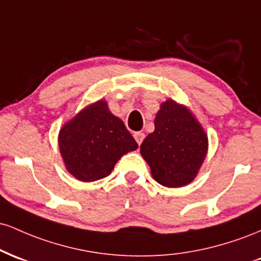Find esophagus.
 Returning <instances> with one entry per match:
<instances>
[{
    "mask_svg": "<svg viewBox=\"0 0 261 261\" xmlns=\"http://www.w3.org/2000/svg\"><path fill=\"white\" fill-rule=\"evenodd\" d=\"M134 137H135V140H136L137 145L140 146L141 143H142L143 139H145V134H143V133H135L134 134Z\"/></svg>",
    "mask_w": 261,
    "mask_h": 261,
    "instance_id": "obj_1",
    "label": "esophagus"
}]
</instances>
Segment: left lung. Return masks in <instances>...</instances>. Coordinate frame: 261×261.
<instances>
[{"instance_id": "8db88e82", "label": "left lung", "mask_w": 261, "mask_h": 261, "mask_svg": "<svg viewBox=\"0 0 261 261\" xmlns=\"http://www.w3.org/2000/svg\"><path fill=\"white\" fill-rule=\"evenodd\" d=\"M140 152L152 176L163 187L180 188L195 178L207 152V136L196 119L173 100H167L154 119Z\"/></svg>"}]
</instances>
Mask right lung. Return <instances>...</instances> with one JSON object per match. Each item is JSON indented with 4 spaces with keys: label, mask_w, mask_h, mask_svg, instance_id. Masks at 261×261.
<instances>
[{
    "label": "right lung",
    "mask_w": 261,
    "mask_h": 261,
    "mask_svg": "<svg viewBox=\"0 0 261 261\" xmlns=\"http://www.w3.org/2000/svg\"><path fill=\"white\" fill-rule=\"evenodd\" d=\"M59 146L66 168L81 181L106 178L122 154L139 147L103 100L86 108L60 130Z\"/></svg>",
    "instance_id": "1"
}]
</instances>
